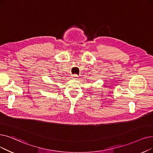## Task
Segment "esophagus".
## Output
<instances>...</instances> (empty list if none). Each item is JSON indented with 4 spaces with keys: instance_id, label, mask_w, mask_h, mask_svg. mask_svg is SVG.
<instances>
[{
    "instance_id": "esophagus-1",
    "label": "esophagus",
    "mask_w": 153,
    "mask_h": 153,
    "mask_svg": "<svg viewBox=\"0 0 153 153\" xmlns=\"http://www.w3.org/2000/svg\"><path fill=\"white\" fill-rule=\"evenodd\" d=\"M72 78L74 79H78V76L76 74H74L72 76Z\"/></svg>"
}]
</instances>
